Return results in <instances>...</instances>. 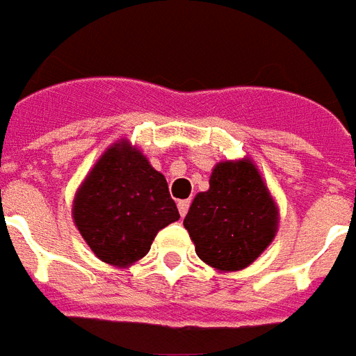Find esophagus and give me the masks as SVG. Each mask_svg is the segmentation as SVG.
Listing matches in <instances>:
<instances>
[{
    "label": "esophagus",
    "mask_w": 356,
    "mask_h": 356,
    "mask_svg": "<svg viewBox=\"0 0 356 356\" xmlns=\"http://www.w3.org/2000/svg\"><path fill=\"white\" fill-rule=\"evenodd\" d=\"M188 209H190V199H182V201H178V211H180V216H186V214H188Z\"/></svg>",
    "instance_id": "34e87169"
}]
</instances>
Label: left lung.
I'll use <instances>...</instances> for the list:
<instances>
[{"mask_svg": "<svg viewBox=\"0 0 356 356\" xmlns=\"http://www.w3.org/2000/svg\"><path fill=\"white\" fill-rule=\"evenodd\" d=\"M278 224V205L249 157L216 163L209 190L193 197L184 218L197 257L218 272L253 264L276 238Z\"/></svg>", "mask_w": 356, "mask_h": 356, "instance_id": "obj_1", "label": "left lung"}]
</instances>
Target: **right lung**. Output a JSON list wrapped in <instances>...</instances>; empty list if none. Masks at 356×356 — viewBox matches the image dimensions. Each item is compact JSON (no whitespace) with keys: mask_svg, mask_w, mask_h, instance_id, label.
<instances>
[{"mask_svg":"<svg viewBox=\"0 0 356 356\" xmlns=\"http://www.w3.org/2000/svg\"><path fill=\"white\" fill-rule=\"evenodd\" d=\"M178 218L166 178L126 138L103 151L72 201L80 236L99 261L117 268L143 259L157 232Z\"/></svg>","mask_w":356,"mask_h":356,"instance_id":"right-lung-1","label":"right lung"}]
</instances>
